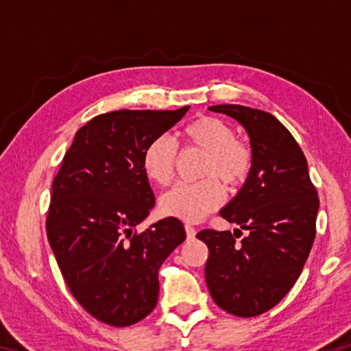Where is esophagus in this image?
Masks as SVG:
<instances>
[{"instance_id": "34e87169", "label": "esophagus", "mask_w": 351, "mask_h": 351, "mask_svg": "<svg viewBox=\"0 0 351 351\" xmlns=\"http://www.w3.org/2000/svg\"><path fill=\"white\" fill-rule=\"evenodd\" d=\"M184 229H186L187 239H193V237L197 235V230H195V228H193L192 224H186V226H184Z\"/></svg>"}]
</instances>
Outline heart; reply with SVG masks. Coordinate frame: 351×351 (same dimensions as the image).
I'll return each mask as SVG.
<instances>
[{
    "label": "heart",
    "mask_w": 351,
    "mask_h": 351,
    "mask_svg": "<svg viewBox=\"0 0 351 351\" xmlns=\"http://www.w3.org/2000/svg\"><path fill=\"white\" fill-rule=\"evenodd\" d=\"M182 138L206 153L204 176H219L229 186H240L249 176L252 152L237 141L235 130L228 122L212 116L198 117L182 130ZM176 154L175 142L169 136H156L148 142L142 153V169L148 180L167 186L173 178ZM223 201L221 184L217 178H207L195 184H176L162 195L161 209L165 215L193 223L218 209Z\"/></svg>",
    "instance_id": "b5f03b06"
}]
</instances>
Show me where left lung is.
<instances>
[{
  "mask_svg": "<svg viewBox=\"0 0 351 351\" xmlns=\"http://www.w3.org/2000/svg\"><path fill=\"white\" fill-rule=\"evenodd\" d=\"M209 110L235 119L246 130L252 169L239 193L219 210L248 235L241 242L230 230L204 229L197 235L209 247L206 283L224 311L258 316L288 294L304 269L316 237L317 192L304 152L274 116L243 105Z\"/></svg>",
  "mask_w": 351,
  "mask_h": 351,
  "instance_id": "8db88e82",
  "label": "left lung"
}]
</instances>
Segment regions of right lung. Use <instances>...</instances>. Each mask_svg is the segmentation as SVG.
Listing matches in <instances>:
<instances>
[{
  "label": "right lung",
  "instance_id": "obj_1",
  "mask_svg": "<svg viewBox=\"0 0 351 351\" xmlns=\"http://www.w3.org/2000/svg\"><path fill=\"white\" fill-rule=\"evenodd\" d=\"M175 111L119 110L75 133L52 182L47 240L75 300L100 322L128 326L156 306L158 271L186 240L169 217L133 232L154 206L142 153L180 122Z\"/></svg>",
  "mask_w": 351,
  "mask_h": 351
}]
</instances>
